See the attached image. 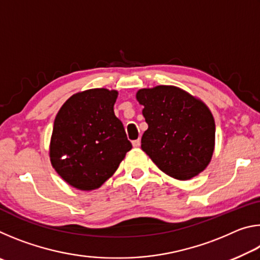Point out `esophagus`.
<instances>
[{
  "label": "esophagus",
  "mask_w": 260,
  "mask_h": 260,
  "mask_svg": "<svg viewBox=\"0 0 260 260\" xmlns=\"http://www.w3.org/2000/svg\"><path fill=\"white\" fill-rule=\"evenodd\" d=\"M132 143H133V147H134V148H139V147H140V144H141V140H140V139H138V140H134L133 142H132Z\"/></svg>",
  "instance_id": "esophagus-1"
}]
</instances>
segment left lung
<instances>
[{
    "label": "left lung",
    "instance_id": "left-lung-1",
    "mask_svg": "<svg viewBox=\"0 0 260 260\" xmlns=\"http://www.w3.org/2000/svg\"><path fill=\"white\" fill-rule=\"evenodd\" d=\"M148 129L141 148L170 177L189 180L203 171L214 149L215 125L209 108L173 86L140 89Z\"/></svg>",
    "mask_w": 260,
    "mask_h": 260
}]
</instances>
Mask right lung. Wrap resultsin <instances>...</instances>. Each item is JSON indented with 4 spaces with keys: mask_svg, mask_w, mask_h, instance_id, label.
<instances>
[{
    "mask_svg": "<svg viewBox=\"0 0 260 260\" xmlns=\"http://www.w3.org/2000/svg\"><path fill=\"white\" fill-rule=\"evenodd\" d=\"M118 93L96 88L70 98L57 113L50 142L51 164L80 190L102 186L116 172L132 143L114 116Z\"/></svg>",
    "mask_w": 260,
    "mask_h": 260,
    "instance_id": "add662e5",
    "label": "right lung"
}]
</instances>
